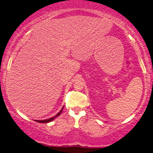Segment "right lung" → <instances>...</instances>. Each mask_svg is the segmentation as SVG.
Listing matches in <instances>:
<instances>
[{
  "label": "right lung",
  "instance_id": "add662e5",
  "mask_svg": "<svg viewBox=\"0 0 153 153\" xmlns=\"http://www.w3.org/2000/svg\"><path fill=\"white\" fill-rule=\"evenodd\" d=\"M63 107L62 108V109H61V111H60L59 112V113H58L55 116V117H53L50 118V119H48L41 120V121H39V120H36V121H37V122H39V123H48V122H50V121H53V120L54 119H55L56 117H57L58 116H59L60 114H61V112H62V111H63Z\"/></svg>",
  "mask_w": 153,
  "mask_h": 153
}]
</instances>
